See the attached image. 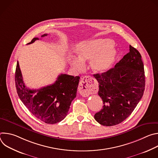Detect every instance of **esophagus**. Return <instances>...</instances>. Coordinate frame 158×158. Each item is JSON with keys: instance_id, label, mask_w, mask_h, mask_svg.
Wrapping results in <instances>:
<instances>
[{"instance_id": "1", "label": "esophagus", "mask_w": 158, "mask_h": 158, "mask_svg": "<svg viewBox=\"0 0 158 158\" xmlns=\"http://www.w3.org/2000/svg\"><path fill=\"white\" fill-rule=\"evenodd\" d=\"M78 89L79 93L84 97L93 94L96 89L94 79L90 76L84 77L79 82Z\"/></svg>"}]
</instances>
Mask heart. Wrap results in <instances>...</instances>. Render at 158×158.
<instances>
[{"label":"heart","instance_id":"obj_1","mask_svg":"<svg viewBox=\"0 0 158 158\" xmlns=\"http://www.w3.org/2000/svg\"><path fill=\"white\" fill-rule=\"evenodd\" d=\"M113 42L109 39H99L85 41L77 48L79 58L71 60V64L76 70H81L85 60H91L90 66L92 71L101 74L109 70L114 63L116 51L112 46Z\"/></svg>","mask_w":158,"mask_h":158}]
</instances>
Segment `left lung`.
<instances>
[{"mask_svg": "<svg viewBox=\"0 0 158 158\" xmlns=\"http://www.w3.org/2000/svg\"><path fill=\"white\" fill-rule=\"evenodd\" d=\"M93 76L98 81V95L104 104L94 119L106 126L122 123L131 115L144 94L145 75L139 52L130 45L129 52L114 67Z\"/></svg>", "mask_w": 158, "mask_h": 158, "instance_id": "left-lung-1", "label": "left lung"}]
</instances>
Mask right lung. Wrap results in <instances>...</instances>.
Returning a JSON list of instances; mask_svg holds the SVG:
<instances>
[{"mask_svg": "<svg viewBox=\"0 0 158 158\" xmlns=\"http://www.w3.org/2000/svg\"><path fill=\"white\" fill-rule=\"evenodd\" d=\"M46 35L45 34L41 37ZM39 39L34 37L27 44ZM79 79V76L61 74L52 84L30 89L24 83L18 62L15 74V87L21 101L35 118L51 124L60 122L67 115L71 104L76 97Z\"/></svg>", "mask_w": 158, "mask_h": 158, "instance_id": "add662e5", "label": "right lung"}]
</instances>
